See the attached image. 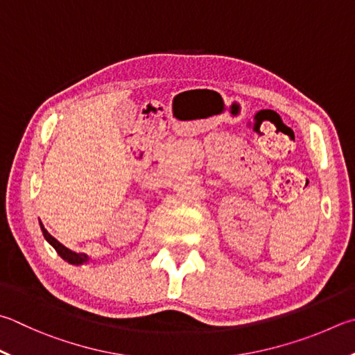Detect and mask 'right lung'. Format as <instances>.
<instances>
[{
	"instance_id": "obj_1",
	"label": "right lung",
	"mask_w": 355,
	"mask_h": 355,
	"mask_svg": "<svg viewBox=\"0 0 355 355\" xmlns=\"http://www.w3.org/2000/svg\"><path fill=\"white\" fill-rule=\"evenodd\" d=\"M40 228H42V231H43L44 239H46L51 245H53L57 253L60 254L62 259H65V261L69 262V263H74V266H80V263L88 261V256H87V254H83V253H74V251L68 250V248L65 247V245H62L59 241L54 239V237L51 236L46 230H44L42 222H40Z\"/></svg>"
}]
</instances>
